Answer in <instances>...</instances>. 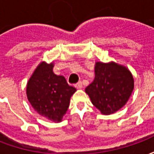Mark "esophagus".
I'll list each match as a JSON object with an SVG mask.
<instances>
[{
    "mask_svg": "<svg viewBox=\"0 0 154 154\" xmlns=\"http://www.w3.org/2000/svg\"><path fill=\"white\" fill-rule=\"evenodd\" d=\"M75 87L77 88V89H82V83L79 82H77L76 85H75Z\"/></svg>",
    "mask_w": 154,
    "mask_h": 154,
    "instance_id": "34e87169",
    "label": "esophagus"
}]
</instances>
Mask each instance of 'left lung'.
<instances>
[{
  "label": "left lung",
  "instance_id": "left-lung-1",
  "mask_svg": "<svg viewBox=\"0 0 154 154\" xmlns=\"http://www.w3.org/2000/svg\"><path fill=\"white\" fill-rule=\"evenodd\" d=\"M134 87L133 75L125 66L115 62H97L95 78L85 91L94 106L102 115L109 116L127 103Z\"/></svg>",
  "mask_w": 154,
  "mask_h": 154
}]
</instances>
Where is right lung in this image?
I'll list each match as a JSON object with an SVG mask.
<instances>
[{"label":"right lung","mask_w":154,"mask_h":154,"mask_svg":"<svg viewBox=\"0 0 154 154\" xmlns=\"http://www.w3.org/2000/svg\"><path fill=\"white\" fill-rule=\"evenodd\" d=\"M54 62H41L29 79L26 95L32 107L40 116L58 123L69 107L76 88L67 84L63 76L54 74Z\"/></svg>","instance_id":"obj_1"}]
</instances>
